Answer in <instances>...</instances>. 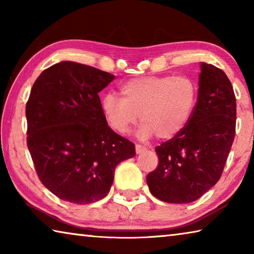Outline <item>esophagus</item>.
<instances>
[{
	"label": "esophagus",
	"instance_id": "1",
	"mask_svg": "<svg viewBox=\"0 0 254 254\" xmlns=\"http://www.w3.org/2000/svg\"><path fill=\"white\" fill-rule=\"evenodd\" d=\"M145 150H147V148L143 147V145L135 144V152L136 153H142L143 151H145Z\"/></svg>",
	"mask_w": 254,
	"mask_h": 254
}]
</instances>
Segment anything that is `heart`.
<instances>
[{
	"instance_id": "1",
	"label": "heart",
	"mask_w": 254,
	"mask_h": 254,
	"mask_svg": "<svg viewBox=\"0 0 254 254\" xmlns=\"http://www.w3.org/2000/svg\"><path fill=\"white\" fill-rule=\"evenodd\" d=\"M120 94L102 98L103 114L113 130L127 133L140 114V137L170 139L190 119L197 88L187 76H147L126 81Z\"/></svg>"
}]
</instances>
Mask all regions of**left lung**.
<instances>
[{
  "label": "left lung",
  "instance_id": "1",
  "mask_svg": "<svg viewBox=\"0 0 254 254\" xmlns=\"http://www.w3.org/2000/svg\"><path fill=\"white\" fill-rule=\"evenodd\" d=\"M197 102L182 131L156 148L147 176L151 194L166 203H190L220 180L235 135L236 103L224 71L201 63Z\"/></svg>",
  "mask_w": 254,
  "mask_h": 254
}]
</instances>
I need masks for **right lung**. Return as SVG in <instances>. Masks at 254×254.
<instances>
[{"instance_id": "1", "label": "right lung", "mask_w": 254, "mask_h": 254, "mask_svg": "<svg viewBox=\"0 0 254 254\" xmlns=\"http://www.w3.org/2000/svg\"><path fill=\"white\" fill-rule=\"evenodd\" d=\"M115 78L72 62L47 68L25 106L27 145L40 182L60 199L91 204L109 194L134 143L107 126L98 92Z\"/></svg>"}]
</instances>
